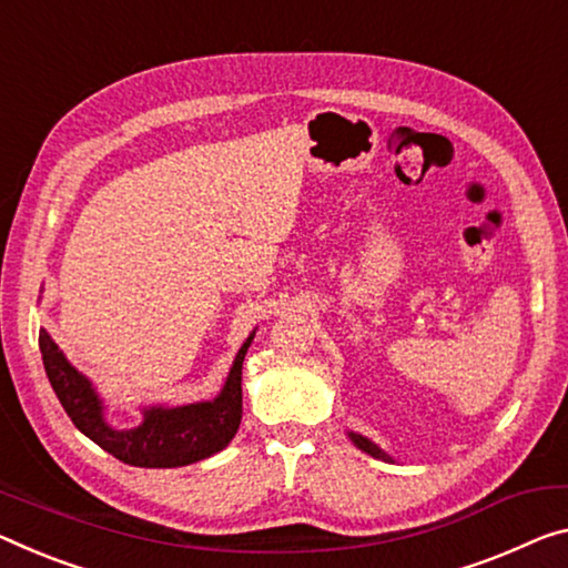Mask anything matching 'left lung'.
I'll list each match as a JSON object with an SVG mask.
<instances>
[{"mask_svg":"<svg viewBox=\"0 0 568 568\" xmlns=\"http://www.w3.org/2000/svg\"><path fill=\"white\" fill-rule=\"evenodd\" d=\"M351 439L355 442V447H361L363 452H368V455L378 457V459H388V457H386V452H381L378 447H375V444H373L371 439H365V436H361V434H351Z\"/></svg>","mask_w":568,"mask_h":568,"instance_id":"obj_1","label":"left lung"}]
</instances>
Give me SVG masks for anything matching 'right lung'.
Here are the masks:
<instances>
[{
    "label": "right lung",
    "instance_id": "1",
    "mask_svg": "<svg viewBox=\"0 0 568 568\" xmlns=\"http://www.w3.org/2000/svg\"><path fill=\"white\" fill-rule=\"evenodd\" d=\"M248 337L235 355L229 381L215 400L178 408H150L136 429L116 432L103 422L101 400L91 383L58 351L45 329H40V351L50 386L65 414L91 442L134 467H182L221 452L241 424V368L251 345Z\"/></svg>",
    "mask_w": 568,
    "mask_h": 568
}]
</instances>
